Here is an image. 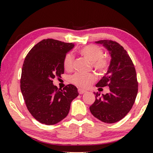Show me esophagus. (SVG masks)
<instances>
[{"label": "esophagus", "instance_id": "obj_1", "mask_svg": "<svg viewBox=\"0 0 153 153\" xmlns=\"http://www.w3.org/2000/svg\"><path fill=\"white\" fill-rule=\"evenodd\" d=\"M86 92V90H82V89H80V88L78 89V92H79V94H84V93H85Z\"/></svg>", "mask_w": 153, "mask_h": 153}]
</instances>
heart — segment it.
<instances>
[{
    "instance_id": "1",
    "label": "heart",
    "mask_w": 153,
    "mask_h": 153,
    "mask_svg": "<svg viewBox=\"0 0 153 153\" xmlns=\"http://www.w3.org/2000/svg\"><path fill=\"white\" fill-rule=\"evenodd\" d=\"M81 55L92 63L96 70L99 72L105 71L108 67V60L103 56V52L98 46L88 45L79 50ZM73 56L70 53L67 54L64 58L63 65L66 70H70L73 66ZM95 77L91 74L76 73L71 77V82L79 88H88L94 81Z\"/></svg>"
}]
</instances>
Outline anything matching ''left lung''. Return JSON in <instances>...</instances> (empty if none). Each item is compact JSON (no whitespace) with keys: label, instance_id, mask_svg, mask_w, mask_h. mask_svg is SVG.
Instances as JSON below:
<instances>
[{"label":"left lung","instance_id":"8db88e82","mask_svg":"<svg viewBox=\"0 0 153 153\" xmlns=\"http://www.w3.org/2000/svg\"><path fill=\"white\" fill-rule=\"evenodd\" d=\"M102 45L111 57L108 71L96 86H108L109 92L95 93L96 100L90 107L98 120L107 123L117 122L131 110L138 93L136 69L127 51L117 42L103 40L95 42Z\"/></svg>","mask_w":153,"mask_h":153}]
</instances>
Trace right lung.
Segmentation results:
<instances>
[{
	"instance_id": "obj_1",
	"label": "right lung",
	"mask_w": 153,
	"mask_h": 153,
	"mask_svg": "<svg viewBox=\"0 0 153 153\" xmlns=\"http://www.w3.org/2000/svg\"><path fill=\"white\" fill-rule=\"evenodd\" d=\"M74 47L73 43L45 39L36 44L25 59L21 91L28 111L40 123L54 125L63 120L71 101L79 95L74 85L60 90L53 83V79L64 74V58Z\"/></svg>"
}]
</instances>
